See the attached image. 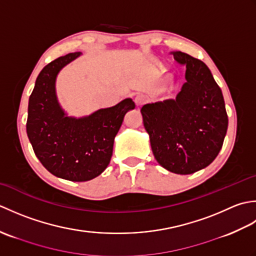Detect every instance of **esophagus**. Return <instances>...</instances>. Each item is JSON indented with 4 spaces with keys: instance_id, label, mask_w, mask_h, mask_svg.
<instances>
[{
    "instance_id": "34e87169",
    "label": "esophagus",
    "mask_w": 256,
    "mask_h": 256,
    "mask_svg": "<svg viewBox=\"0 0 256 256\" xmlns=\"http://www.w3.org/2000/svg\"><path fill=\"white\" fill-rule=\"evenodd\" d=\"M134 101H135V103H136V106H143L144 103L148 102V96L144 94H138L136 96H135Z\"/></svg>"
}]
</instances>
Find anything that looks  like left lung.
Instances as JSON below:
<instances>
[{
	"instance_id": "1",
	"label": "left lung",
	"mask_w": 256,
	"mask_h": 256,
	"mask_svg": "<svg viewBox=\"0 0 256 256\" xmlns=\"http://www.w3.org/2000/svg\"><path fill=\"white\" fill-rule=\"evenodd\" d=\"M174 58L186 64V80L176 100L140 108L156 160L167 170L188 175L210 165L219 154L228 128L220 86L209 68L182 52Z\"/></svg>"
}]
</instances>
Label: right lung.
<instances>
[{
	"instance_id": "1",
	"label": "right lung",
	"mask_w": 256,
	"mask_h": 256,
	"mask_svg": "<svg viewBox=\"0 0 256 256\" xmlns=\"http://www.w3.org/2000/svg\"><path fill=\"white\" fill-rule=\"evenodd\" d=\"M79 55L67 54L42 68L30 96L26 122L27 136L42 166L72 182L90 180L106 170L125 113L135 108L132 99H125L86 118L64 116L55 94L56 76Z\"/></svg>"
}]
</instances>
